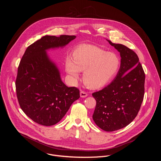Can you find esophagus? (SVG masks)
Wrapping results in <instances>:
<instances>
[{
	"label": "esophagus",
	"instance_id": "esophagus-1",
	"mask_svg": "<svg viewBox=\"0 0 161 161\" xmlns=\"http://www.w3.org/2000/svg\"><path fill=\"white\" fill-rule=\"evenodd\" d=\"M80 96L81 97H86V96H88V94L85 91H81L80 92Z\"/></svg>",
	"mask_w": 161,
	"mask_h": 161
}]
</instances>
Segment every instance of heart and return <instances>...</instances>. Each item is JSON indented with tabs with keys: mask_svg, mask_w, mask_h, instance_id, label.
I'll list each match as a JSON object with an SVG mask.
<instances>
[{
	"mask_svg": "<svg viewBox=\"0 0 161 161\" xmlns=\"http://www.w3.org/2000/svg\"><path fill=\"white\" fill-rule=\"evenodd\" d=\"M120 67V59L112 52L92 44H80L72 53V60L65 61V70L74 79L83 71L84 83L91 88H99L108 85L115 76Z\"/></svg>",
	"mask_w": 161,
	"mask_h": 161,
	"instance_id": "b5f03b06",
	"label": "heart"
}]
</instances>
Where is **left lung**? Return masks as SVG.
Masks as SVG:
<instances>
[{
  "label": "left lung",
  "instance_id": "left-lung-1",
  "mask_svg": "<svg viewBox=\"0 0 161 161\" xmlns=\"http://www.w3.org/2000/svg\"><path fill=\"white\" fill-rule=\"evenodd\" d=\"M108 42L120 52V67L110 85L92 94L96 100L92 117L101 129L112 132L126 127L137 116L143 101L145 75L134 51Z\"/></svg>",
  "mask_w": 161,
  "mask_h": 161
}]
</instances>
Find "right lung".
Returning <instances> with one entry per match:
<instances>
[{"instance_id": "1", "label": "right lung", "mask_w": 161, "mask_h": 161, "mask_svg": "<svg viewBox=\"0 0 161 161\" xmlns=\"http://www.w3.org/2000/svg\"><path fill=\"white\" fill-rule=\"evenodd\" d=\"M75 36H45L31 44L18 67L16 91L21 109L34 122L44 126L58 123L80 97L76 87L61 80L55 64L46 50L62 47Z\"/></svg>"}]
</instances>
